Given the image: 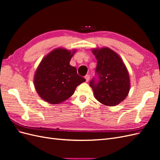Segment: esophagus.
<instances>
[{
    "label": "esophagus",
    "mask_w": 160,
    "mask_h": 160,
    "mask_svg": "<svg viewBox=\"0 0 160 160\" xmlns=\"http://www.w3.org/2000/svg\"><path fill=\"white\" fill-rule=\"evenodd\" d=\"M85 79H86V81H87V82L89 81V79H90V76H89V75H86L85 76Z\"/></svg>",
    "instance_id": "34e87169"
}]
</instances>
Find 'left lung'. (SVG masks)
Masks as SVG:
<instances>
[{
  "label": "left lung",
  "mask_w": 160,
  "mask_h": 160,
  "mask_svg": "<svg viewBox=\"0 0 160 160\" xmlns=\"http://www.w3.org/2000/svg\"><path fill=\"white\" fill-rule=\"evenodd\" d=\"M97 67L94 77L89 85L95 99L108 106H115L123 101L130 89L128 69L120 57L108 47L94 49Z\"/></svg>",
  "instance_id": "obj_1"
}]
</instances>
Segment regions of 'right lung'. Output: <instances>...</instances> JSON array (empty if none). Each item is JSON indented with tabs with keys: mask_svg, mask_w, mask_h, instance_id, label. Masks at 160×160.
I'll return each instance as SVG.
<instances>
[{
	"mask_svg": "<svg viewBox=\"0 0 160 160\" xmlns=\"http://www.w3.org/2000/svg\"><path fill=\"white\" fill-rule=\"evenodd\" d=\"M58 48L43 58L34 77V85L41 98L51 104L61 103L74 93L85 79L69 62L75 53Z\"/></svg>",
	"mask_w": 160,
	"mask_h": 160,
	"instance_id": "add662e5",
	"label": "right lung"
}]
</instances>
